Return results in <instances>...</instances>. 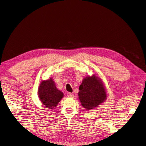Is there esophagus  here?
<instances>
[{"instance_id":"esophagus-1","label":"esophagus","mask_w":146,"mask_h":146,"mask_svg":"<svg viewBox=\"0 0 146 146\" xmlns=\"http://www.w3.org/2000/svg\"><path fill=\"white\" fill-rule=\"evenodd\" d=\"M68 97H70V98H73L74 97V94L73 93H71V92H68Z\"/></svg>"}]
</instances>
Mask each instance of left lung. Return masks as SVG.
<instances>
[{"label": "left lung", "instance_id": "left-lung-1", "mask_svg": "<svg viewBox=\"0 0 146 146\" xmlns=\"http://www.w3.org/2000/svg\"><path fill=\"white\" fill-rule=\"evenodd\" d=\"M78 89V98L83 107L87 110L98 107L107 98L102 82L94 75L85 77Z\"/></svg>", "mask_w": 146, "mask_h": 146}]
</instances>
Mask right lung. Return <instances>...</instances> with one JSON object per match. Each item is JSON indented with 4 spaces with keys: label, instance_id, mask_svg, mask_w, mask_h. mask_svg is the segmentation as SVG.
I'll return each instance as SVG.
<instances>
[{
    "label": "right lung",
    "instance_id": "1",
    "mask_svg": "<svg viewBox=\"0 0 146 146\" xmlns=\"http://www.w3.org/2000/svg\"><path fill=\"white\" fill-rule=\"evenodd\" d=\"M38 97L41 102L49 109L55 108L63 97V93L56 87L52 78L42 81L38 88Z\"/></svg>",
    "mask_w": 146,
    "mask_h": 146
}]
</instances>
